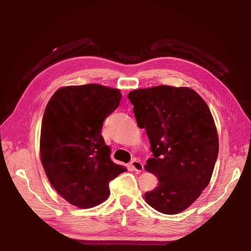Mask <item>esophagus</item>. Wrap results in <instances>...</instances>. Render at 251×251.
Listing matches in <instances>:
<instances>
[{"label": "esophagus", "mask_w": 251, "mask_h": 251, "mask_svg": "<svg viewBox=\"0 0 251 251\" xmlns=\"http://www.w3.org/2000/svg\"><path fill=\"white\" fill-rule=\"evenodd\" d=\"M131 166L132 169L137 173H141L143 171V164L139 160H137V159H134V160L131 162Z\"/></svg>", "instance_id": "obj_1"}]
</instances>
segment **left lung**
I'll return each mask as SVG.
<instances>
[{"label":"left lung","instance_id":"obj_1","mask_svg":"<svg viewBox=\"0 0 251 251\" xmlns=\"http://www.w3.org/2000/svg\"><path fill=\"white\" fill-rule=\"evenodd\" d=\"M127 98L154 155L146 169L159 180L144 199L162 214L183 211L208 185L217 161L219 140L208 105L194 90L171 86L134 90Z\"/></svg>","mask_w":251,"mask_h":251}]
</instances>
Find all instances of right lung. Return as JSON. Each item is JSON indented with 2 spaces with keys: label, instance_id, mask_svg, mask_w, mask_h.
Masks as SVG:
<instances>
[{
  "label": "right lung",
  "instance_id": "1",
  "mask_svg": "<svg viewBox=\"0 0 251 251\" xmlns=\"http://www.w3.org/2000/svg\"><path fill=\"white\" fill-rule=\"evenodd\" d=\"M121 94L96 83L57 90L44 112L41 160L55 191L80 208L96 206L110 195L109 183L126 168L111 160L104 143V119Z\"/></svg>",
  "mask_w": 251,
  "mask_h": 251
}]
</instances>
